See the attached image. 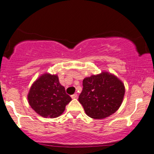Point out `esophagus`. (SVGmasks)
I'll return each instance as SVG.
<instances>
[{
  "mask_svg": "<svg viewBox=\"0 0 154 154\" xmlns=\"http://www.w3.org/2000/svg\"><path fill=\"white\" fill-rule=\"evenodd\" d=\"M77 94H73V95H72V99H77Z\"/></svg>",
  "mask_w": 154,
  "mask_h": 154,
  "instance_id": "1",
  "label": "esophagus"
}]
</instances>
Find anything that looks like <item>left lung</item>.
<instances>
[{"mask_svg":"<svg viewBox=\"0 0 154 154\" xmlns=\"http://www.w3.org/2000/svg\"><path fill=\"white\" fill-rule=\"evenodd\" d=\"M79 102L88 116L95 119L109 117L119 109L125 94L124 84L113 74L102 72L85 77Z\"/></svg>","mask_w":154,"mask_h":154,"instance_id":"1","label":"left lung"}]
</instances>
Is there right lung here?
Returning a JSON list of instances; mask_svg holds the SVG:
<instances>
[{"label":"right lung","mask_w":154,"mask_h":154,"mask_svg":"<svg viewBox=\"0 0 154 154\" xmlns=\"http://www.w3.org/2000/svg\"><path fill=\"white\" fill-rule=\"evenodd\" d=\"M28 100L37 114L44 118H54L64 112L72 98L60 85L57 74L45 73L32 84Z\"/></svg>","instance_id":"1"}]
</instances>
